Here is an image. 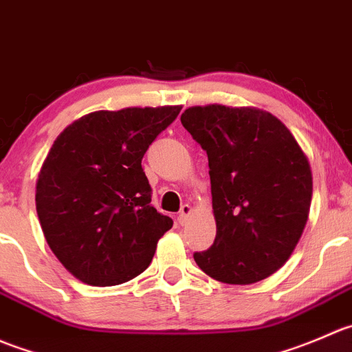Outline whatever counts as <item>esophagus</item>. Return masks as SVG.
I'll return each instance as SVG.
<instances>
[{
    "instance_id": "obj_1",
    "label": "esophagus",
    "mask_w": 352,
    "mask_h": 352,
    "mask_svg": "<svg viewBox=\"0 0 352 352\" xmlns=\"http://www.w3.org/2000/svg\"><path fill=\"white\" fill-rule=\"evenodd\" d=\"M191 215V207L188 204L181 205V210H179V215H177V222L179 224H186L188 222V217Z\"/></svg>"
}]
</instances>
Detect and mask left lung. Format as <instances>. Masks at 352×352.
<instances>
[{
    "label": "left lung",
    "mask_w": 352,
    "mask_h": 352,
    "mask_svg": "<svg viewBox=\"0 0 352 352\" xmlns=\"http://www.w3.org/2000/svg\"><path fill=\"white\" fill-rule=\"evenodd\" d=\"M181 124L208 157L214 245L197 265L226 284L272 276L298 245L308 221L313 179L291 131L255 107H190Z\"/></svg>",
    "instance_id": "1"
}]
</instances>
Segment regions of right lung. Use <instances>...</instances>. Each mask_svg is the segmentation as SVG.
Listing matches in <instances>:
<instances>
[{
    "mask_svg": "<svg viewBox=\"0 0 352 352\" xmlns=\"http://www.w3.org/2000/svg\"><path fill=\"white\" fill-rule=\"evenodd\" d=\"M179 111H96L54 140L37 179L36 208L50 248L82 283L118 286L137 277L173 228L151 204L142 159Z\"/></svg>",
    "mask_w": 352,
    "mask_h": 352,
    "instance_id": "right-lung-1",
    "label": "right lung"
}]
</instances>
